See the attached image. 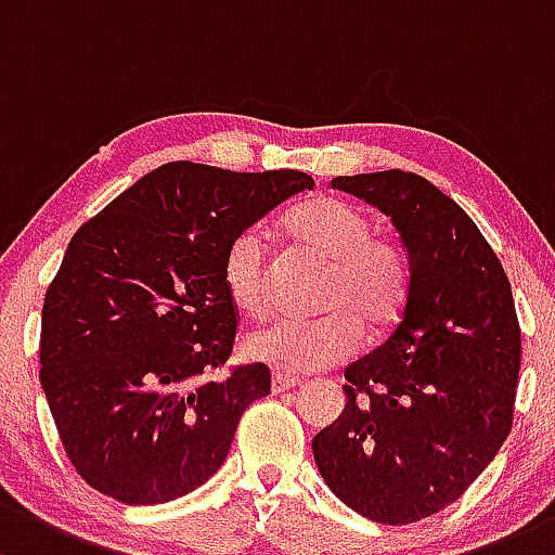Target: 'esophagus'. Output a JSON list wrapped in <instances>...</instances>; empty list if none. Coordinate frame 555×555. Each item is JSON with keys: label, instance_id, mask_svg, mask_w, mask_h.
Returning <instances> with one entry per match:
<instances>
[{"label": "esophagus", "instance_id": "esophagus-1", "mask_svg": "<svg viewBox=\"0 0 555 555\" xmlns=\"http://www.w3.org/2000/svg\"><path fill=\"white\" fill-rule=\"evenodd\" d=\"M297 383L295 377H289V375H282V372H276V375L271 377V390L273 393H284V390H293V388H297Z\"/></svg>", "mask_w": 555, "mask_h": 555}]
</instances>
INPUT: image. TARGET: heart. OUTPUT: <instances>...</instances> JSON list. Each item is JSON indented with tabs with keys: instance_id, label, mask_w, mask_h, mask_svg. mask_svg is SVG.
Wrapping results in <instances>:
<instances>
[{
	"instance_id": "heart-1",
	"label": "heart",
	"mask_w": 555,
	"mask_h": 555,
	"mask_svg": "<svg viewBox=\"0 0 555 555\" xmlns=\"http://www.w3.org/2000/svg\"><path fill=\"white\" fill-rule=\"evenodd\" d=\"M282 231L295 247L330 262L313 322H279L253 332L244 351L253 361L284 375H308L346 361L359 348L361 332L388 330L410 295V260L396 242L375 236V225L353 204L335 196H311L287 209ZM225 293L238 311L260 319L271 308V258L260 229H244L223 255Z\"/></svg>"
}]
</instances>
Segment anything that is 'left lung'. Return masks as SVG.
<instances>
[{"mask_svg":"<svg viewBox=\"0 0 555 555\" xmlns=\"http://www.w3.org/2000/svg\"><path fill=\"white\" fill-rule=\"evenodd\" d=\"M332 189L390 218L410 295L388 340L346 370V410L313 436V457L348 508L412 524L454 503L508 439L521 366L511 282L463 207L420 175H340Z\"/></svg>","mask_w":555,"mask_h":555,"instance_id":"left-lung-1","label":"left lung"}]
</instances>
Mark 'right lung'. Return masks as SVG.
Listing matches in <instances>:
<instances>
[{
    "label": "right lung",
    "instance_id": "right-lung-1",
    "mask_svg": "<svg viewBox=\"0 0 555 555\" xmlns=\"http://www.w3.org/2000/svg\"><path fill=\"white\" fill-rule=\"evenodd\" d=\"M313 178L170 162L68 242L42 308V390L68 460L127 505L170 503L218 474L271 393L266 364L212 380L236 337L223 255Z\"/></svg>",
    "mask_w": 555,
    "mask_h": 555
}]
</instances>
